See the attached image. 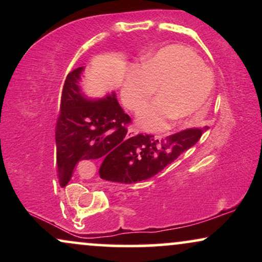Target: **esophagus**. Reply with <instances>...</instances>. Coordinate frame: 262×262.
<instances>
[{
	"mask_svg": "<svg viewBox=\"0 0 262 262\" xmlns=\"http://www.w3.org/2000/svg\"><path fill=\"white\" fill-rule=\"evenodd\" d=\"M138 134H139V130H138V129L129 128V129H128V133H127V138L135 137V135H138Z\"/></svg>",
	"mask_w": 262,
	"mask_h": 262,
	"instance_id": "1",
	"label": "esophagus"
}]
</instances>
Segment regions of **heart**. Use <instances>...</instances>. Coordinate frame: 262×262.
<instances>
[{"label":"heart","mask_w":262,"mask_h":262,"mask_svg":"<svg viewBox=\"0 0 262 262\" xmlns=\"http://www.w3.org/2000/svg\"><path fill=\"white\" fill-rule=\"evenodd\" d=\"M159 90V100L143 108L137 123L149 132L192 121L202 113L213 90V75L197 54L182 45L155 53L144 66L132 69L122 90L129 110L139 111Z\"/></svg>","instance_id":"1"}]
</instances>
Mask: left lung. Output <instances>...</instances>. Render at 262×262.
I'll return each mask as SVG.
<instances>
[{
  "label": "left lung",
  "mask_w": 262,
  "mask_h": 262,
  "mask_svg": "<svg viewBox=\"0 0 262 262\" xmlns=\"http://www.w3.org/2000/svg\"><path fill=\"white\" fill-rule=\"evenodd\" d=\"M206 130L207 127L186 129L162 139H155L152 135L138 134L129 139L124 152L102 162L100 177L119 183L148 180L191 149Z\"/></svg>",
  "instance_id": "8db88e82"
}]
</instances>
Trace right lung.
Wrapping results in <instances>:
<instances>
[{
	"label": "right lung",
	"mask_w": 262,
	"mask_h": 262,
	"mask_svg": "<svg viewBox=\"0 0 262 262\" xmlns=\"http://www.w3.org/2000/svg\"><path fill=\"white\" fill-rule=\"evenodd\" d=\"M83 70L85 66H81L66 77L56 123V164L62 187L79 161L107 160L122 154L130 139H124L130 118L119 106L116 92L102 98L86 96L80 86Z\"/></svg>",
	"instance_id": "add662e5"
}]
</instances>
